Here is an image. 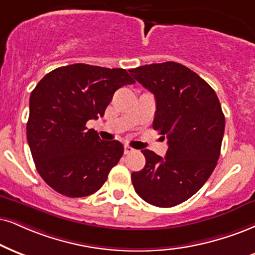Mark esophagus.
<instances>
[{
	"label": "esophagus",
	"instance_id": "34e87169",
	"mask_svg": "<svg viewBox=\"0 0 255 255\" xmlns=\"http://www.w3.org/2000/svg\"><path fill=\"white\" fill-rule=\"evenodd\" d=\"M134 151V149H132V147L131 146H128V145H125L124 146V153L125 155H128V153H132Z\"/></svg>",
	"mask_w": 255,
	"mask_h": 255
}]
</instances>
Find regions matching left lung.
I'll return each mask as SVG.
<instances>
[{"label":"left lung","instance_id":"1","mask_svg":"<svg viewBox=\"0 0 255 255\" xmlns=\"http://www.w3.org/2000/svg\"><path fill=\"white\" fill-rule=\"evenodd\" d=\"M156 99L152 127L168 139L165 157L143 150L145 165L132 172L136 193L162 208L190 199L214 171L225 116L215 91L199 74L174 61L130 70Z\"/></svg>","mask_w":255,"mask_h":255}]
</instances>
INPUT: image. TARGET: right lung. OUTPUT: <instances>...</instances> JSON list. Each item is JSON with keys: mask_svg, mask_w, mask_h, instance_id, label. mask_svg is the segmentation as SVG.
Masks as SVG:
<instances>
[{"mask_svg": "<svg viewBox=\"0 0 255 255\" xmlns=\"http://www.w3.org/2000/svg\"><path fill=\"white\" fill-rule=\"evenodd\" d=\"M134 84L127 70L74 64L55 68L29 98L27 140L36 170L68 197L96 193L124 152L118 140H102L90 119L103 117L113 94Z\"/></svg>", "mask_w": 255, "mask_h": 255, "instance_id": "add662e5", "label": "right lung"}]
</instances>
